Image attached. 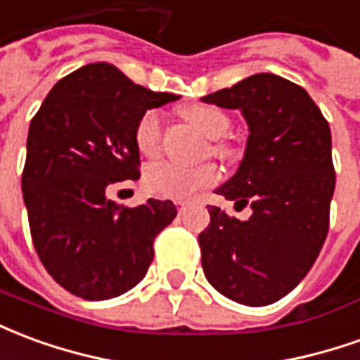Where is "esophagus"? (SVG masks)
<instances>
[{
    "mask_svg": "<svg viewBox=\"0 0 360 360\" xmlns=\"http://www.w3.org/2000/svg\"><path fill=\"white\" fill-rule=\"evenodd\" d=\"M176 205H178V211L182 213V211L186 209V201H176Z\"/></svg>",
    "mask_w": 360,
    "mask_h": 360,
    "instance_id": "esophagus-1",
    "label": "esophagus"
}]
</instances>
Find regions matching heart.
<instances>
[{
	"mask_svg": "<svg viewBox=\"0 0 360 360\" xmlns=\"http://www.w3.org/2000/svg\"><path fill=\"white\" fill-rule=\"evenodd\" d=\"M186 118L200 129L207 139H219L229 131L231 118L225 112L213 108V106H192L186 110ZM160 139H162V120L159 110H147L141 114L135 126V145L141 155L155 157L160 151ZM211 153L226 157L231 155V147L221 141L211 143ZM219 180V170L215 165H178V162H155L145 170V186L149 192L168 198V200H188L193 193L215 184Z\"/></svg>",
	"mask_w": 360,
	"mask_h": 360,
	"instance_id": "obj_1",
	"label": "heart"
}]
</instances>
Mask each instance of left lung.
Here are the masks:
<instances>
[{
  "mask_svg": "<svg viewBox=\"0 0 360 360\" xmlns=\"http://www.w3.org/2000/svg\"><path fill=\"white\" fill-rule=\"evenodd\" d=\"M201 101L242 110L248 122L240 167L215 192L254 211L240 221L209 205L211 223L200 234L203 274L234 302L266 307L307 277L328 236L335 188L330 124L302 86L274 73Z\"/></svg>",
  "mask_w": 360,
  "mask_h": 360,
  "instance_id": "obj_1",
  "label": "left lung"
}]
</instances>
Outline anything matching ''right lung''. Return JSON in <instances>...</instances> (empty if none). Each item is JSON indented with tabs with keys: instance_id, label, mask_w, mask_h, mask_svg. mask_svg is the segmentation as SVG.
I'll return each instance as SVG.
<instances>
[{
	"instance_id": "1",
	"label": "right lung",
	"mask_w": 360,
	"mask_h": 360,
	"mask_svg": "<svg viewBox=\"0 0 360 360\" xmlns=\"http://www.w3.org/2000/svg\"><path fill=\"white\" fill-rule=\"evenodd\" d=\"M178 96L135 85L110 63L60 79L30 122L22 200L38 257L63 289L106 300L134 289L153 242L176 217L170 200L122 207L106 188L139 178L135 126Z\"/></svg>"
}]
</instances>
